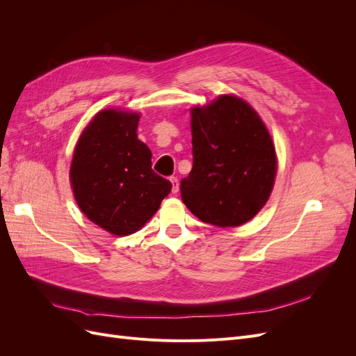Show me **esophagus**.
<instances>
[{
  "label": "esophagus",
  "mask_w": 356,
  "mask_h": 356,
  "mask_svg": "<svg viewBox=\"0 0 356 356\" xmlns=\"http://www.w3.org/2000/svg\"><path fill=\"white\" fill-rule=\"evenodd\" d=\"M170 179V182H172V193H178V190H179V184H178V178L177 177H170L169 178Z\"/></svg>",
  "instance_id": "1"
}]
</instances>
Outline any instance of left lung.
<instances>
[{
  "label": "left lung",
  "mask_w": 356,
  "mask_h": 356,
  "mask_svg": "<svg viewBox=\"0 0 356 356\" xmlns=\"http://www.w3.org/2000/svg\"><path fill=\"white\" fill-rule=\"evenodd\" d=\"M193 168L181 181V199L196 217L217 227L252 220L270 197L275 144L252 106L221 95L191 108Z\"/></svg>",
  "instance_id": "left-lung-1"
}]
</instances>
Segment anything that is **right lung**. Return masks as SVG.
I'll return each mask as SVG.
<instances>
[{"label": "right lung", "mask_w": 356, "mask_h": 356, "mask_svg": "<svg viewBox=\"0 0 356 356\" xmlns=\"http://www.w3.org/2000/svg\"><path fill=\"white\" fill-rule=\"evenodd\" d=\"M138 123L136 113L99 111L75 145L70 170L81 212L117 236L144 227L172 188L152 169V152L138 139Z\"/></svg>", "instance_id": "add662e5"}]
</instances>
